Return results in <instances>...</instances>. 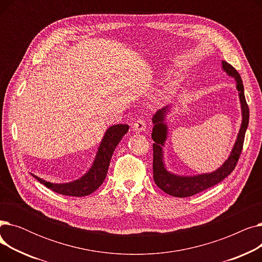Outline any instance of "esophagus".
<instances>
[{"label": "esophagus", "instance_id": "esophagus-1", "mask_svg": "<svg viewBox=\"0 0 262 262\" xmlns=\"http://www.w3.org/2000/svg\"><path fill=\"white\" fill-rule=\"evenodd\" d=\"M134 129L137 132V133H140V132H144L145 128H146V123L144 120L142 119H139L137 120L135 123H134Z\"/></svg>", "mask_w": 262, "mask_h": 262}]
</instances>
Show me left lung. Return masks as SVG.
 <instances>
[{
    "instance_id": "obj_1",
    "label": "left lung",
    "mask_w": 262,
    "mask_h": 262,
    "mask_svg": "<svg viewBox=\"0 0 262 262\" xmlns=\"http://www.w3.org/2000/svg\"><path fill=\"white\" fill-rule=\"evenodd\" d=\"M222 68L229 76L235 77L236 79L237 90L239 91V98L242 109V124L231 153L227 160L222 164L221 168H219L212 173L199 174L194 176H180L167 171L163 162L162 146L164 145V141L167 139L168 127L167 124L164 123V120H166V115L170 112V107L167 106L163 107L162 109H159L152 119L154 124L152 139L155 141V143H153L154 182L163 192H166V193L175 198L192 196L219 184L220 182H222L225 177H227L235 170L240 154L242 152L245 132L247 126H249L250 109L249 106H247L244 96V87L240 74L235 68L226 61H222Z\"/></svg>"
}]
</instances>
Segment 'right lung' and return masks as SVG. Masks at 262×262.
Listing matches in <instances>:
<instances>
[{
	"mask_svg": "<svg viewBox=\"0 0 262 262\" xmlns=\"http://www.w3.org/2000/svg\"><path fill=\"white\" fill-rule=\"evenodd\" d=\"M127 132L128 125L126 124H117V125L110 126L103 137L91 169L77 181L66 184H53L41 180L34 174L32 175L39 183L62 195L86 196L91 194L103 184L114 150Z\"/></svg>",
	"mask_w": 262,
	"mask_h": 262,
	"instance_id": "1",
	"label": "right lung"
}]
</instances>
